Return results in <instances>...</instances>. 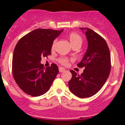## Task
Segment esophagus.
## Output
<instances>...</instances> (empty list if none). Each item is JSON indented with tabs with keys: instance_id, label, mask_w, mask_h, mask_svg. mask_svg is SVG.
<instances>
[{
	"instance_id": "esophagus-1",
	"label": "esophagus",
	"mask_w": 125,
	"mask_h": 125,
	"mask_svg": "<svg viewBox=\"0 0 125 125\" xmlns=\"http://www.w3.org/2000/svg\"><path fill=\"white\" fill-rule=\"evenodd\" d=\"M59 71L60 73H62V72H64V71H65V69L64 68L60 67V68H59Z\"/></svg>"
}]
</instances>
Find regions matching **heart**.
<instances>
[{
  "label": "heart",
  "instance_id": "obj_1",
  "mask_svg": "<svg viewBox=\"0 0 125 125\" xmlns=\"http://www.w3.org/2000/svg\"><path fill=\"white\" fill-rule=\"evenodd\" d=\"M69 41H70L71 44H72L73 46H74L76 45H79V46H81L83 42V39L82 37H81V36L79 34H77L76 32H72L69 35ZM56 42H57V40H54L52 43V49H54L55 47V46H56ZM59 62H60L61 64L62 65H68V63L69 62V59H68V57H61L59 59Z\"/></svg>",
  "mask_w": 125,
  "mask_h": 125
}]
</instances>
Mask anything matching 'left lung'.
<instances>
[{"label":"left lung","mask_w":125,"mask_h":125,"mask_svg":"<svg viewBox=\"0 0 125 125\" xmlns=\"http://www.w3.org/2000/svg\"><path fill=\"white\" fill-rule=\"evenodd\" d=\"M81 29L86 32L88 46L78 66L84 69L81 75L71 70L72 78L68 84L72 93L85 98L96 94L106 81L111 71V55L106 42L101 36L89 28Z\"/></svg>","instance_id":"8db88e82"}]
</instances>
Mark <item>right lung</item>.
<instances>
[{
  "label": "right lung",
  "mask_w": 125,
  "mask_h": 125,
  "mask_svg": "<svg viewBox=\"0 0 125 125\" xmlns=\"http://www.w3.org/2000/svg\"><path fill=\"white\" fill-rule=\"evenodd\" d=\"M63 30L37 29L17 43L12 57V74L19 88L27 94L39 96L46 93L59 73L56 64L45 68L41 57L51 53L53 41Z\"/></svg>",
  "instance_id": "add662e5"
}]
</instances>
